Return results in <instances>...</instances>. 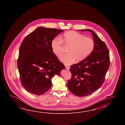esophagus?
Segmentation results:
<instances>
[{
    "label": "esophagus",
    "instance_id": "obj_1",
    "mask_svg": "<svg viewBox=\"0 0 125 125\" xmlns=\"http://www.w3.org/2000/svg\"><path fill=\"white\" fill-rule=\"evenodd\" d=\"M65 67H66V69H67V70H69V69H70V67H69V66H65Z\"/></svg>",
    "mask_w": 125,
    "mask_h": 125
}]
</instances>
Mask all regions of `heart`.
I'll return each instance as SVG.
<instances>
[{
  "label": "heart",
  "mask_w": 125,
  "mask_h": 125,
  "mask_svg": "<svg viewBox=\"0 0 125 125\" xmlns=\"http://www.w3.org/2000/svg\"><path fill=\"white\" fill-rule=\"evenodd\" d=\"M68 47V53L62 56L60 60L66 65H70L75 60L79 62L87 58L93 50L94 42L93 39L85 37L78 32L70 31L64 33L59 38L55 37L51 42L54 53L58 57L63 53V44Z\"/></svg>",
  "instance_id": "1"
}]
</instances>
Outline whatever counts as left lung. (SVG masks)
<instances>
[{
    "label": "left lung",
    "instance_id": "obj_1",
    "mask_svg": "<svg viewBox=\"0 0 125 125\" xmlns=\"http://www.w3.org/2000/svg\"><path fill=\"white\" fill-rule=\"evenodd\" d=\"M79 31L90 32L95 44L89 56L72 65L70 69L72 79L68 81L67 87L74 95L82 97L92 94L102 86L109 68L110 60L106 44L95 32L88 29Z\"/></svg>",
    "mask_w": 125,
    "mask_h": 125
}]
</instances>
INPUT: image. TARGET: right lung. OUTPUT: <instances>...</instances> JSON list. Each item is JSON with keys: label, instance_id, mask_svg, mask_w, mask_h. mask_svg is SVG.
Returning a JSON list of instances; mask_svg holds the SVG:
<instances>
[{"label": "right lung", "instance_id": "obj_1", "mask_svg": "<svg viewBox=\"0 0 125 125\" xmlns=\"http://www.w3.org/2000/svg\"><path fill=\"white\" fill-rule=\"evenodd\" d=\"M63 31L40 27L27 35L19 50L17 67L21 84L30 93L40 95L52 86L51 79L65 66L53 53L51 41Z\"/></svg>", "mask_w": 125, "mask_h": 125}]
</instances>
